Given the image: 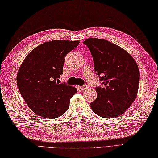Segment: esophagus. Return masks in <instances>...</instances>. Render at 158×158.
Returning <instances> with one entry per match:
<instances>
[{"instance_id":"34e87169","label":"esophagus","mask_w":158,"mask_h":158,"mask_svg":"<svg viewBox=\"0 0 158 158\" xmlns=\"http://www.w3.org/2000/svg\"><path fill=\"white\" fill-rule=\"evenodd\" d=\"M87 87H88V86H87V85H84V86H81V87H80L79 88L81 89V90H82H82L86 89L87 88Z\"/></svg>"}]
</instances>
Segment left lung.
<instances>
[{
    "label": "left lung",
    "instance_id": "left-lung-1",
    "mask_svg": "<svg viewBox=\"0 0 158 158\" xmlns=\"http://www.w3.org/2000/svg\"><path fill=\"white\" fill-rule=\"evenodd\" d=\"M83 43L89 48L94 71L103 87L96 88L97 97L90 103L94 113L105 118L123 115L137 97L140 73L130 53L115 44L99 38H87Z\"/></svg>",
    "mask_w": 158,
    "mask_h": 158
}]
</instances>
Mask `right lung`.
<instances>
[{
    "instance_id": "1",
    "label": "right lung",
    "mask_w": 158,
    "mask_h": 158,
    "mask_svg": "<svg viewBox=\"0 0 158 158\" xmlns=\"http://www.w3.org/2000/svg\"><path fill=\"white\" fill-rule=\"evenodd\" d=\"M79 40H55L37 46L26 56L17 75L19 92L31 110L45 118L60 117L69 107L76 87L59 84L66 55Z\"/></svg>"
}]
</instances>
